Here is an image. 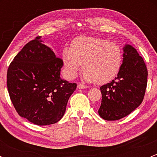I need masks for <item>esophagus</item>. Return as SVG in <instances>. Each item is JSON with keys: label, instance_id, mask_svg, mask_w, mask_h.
Here are the masks:
<instances>
[{"label": "esophagus", "instance_id": "esophagus-1", "mask_svg": "<svg viewBox=\"0 0 157 157\" xmlns=\"http://www.w3.org/2000/svg\"><path fill=\"white\" fill-rule=\"evenodd\" d=\"M88 86H86V85L83 84V83H79L78 85H77V88L78 89H86L87 88Z\"/></svg>", "mask_w": 157, "mask_h": 157}]
</instances>
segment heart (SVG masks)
<instances>
[{"label": "heart", "instance_id": "obj_1", "mask_svg": "<svg viewBox=\"0 0 157 157\" xmlns=\"http://www.w3.org/2000/svg\"><path fill=\"white\" fill-rule=\"evenodd\" d=\"M62 56L69 77H75L83 64V78L99 84L115 78L123 62L122 50L118 44L91 36L74 39L70 48L63 50Z\"/></svg>", "mask_w": 157, "mask_h": 157}]
</instances>
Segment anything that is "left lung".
<instances>
[{"mask_svg": "<svg viewBox=\"0 0 157 157\" xmlns=\"http://www.w3.org/2000/svg\"><path fill=\"white\" fill-rule=\"evenodd\" d=\"M123 62L118 76L100 87L99 115L107 121L127 116L141 104L147 84V69L143 58L130 45L124 47Z\"/></svg>", "mask_w": 157, "mask_h": 157, "instance_id": "left-lung-1", "label": "left lung"}]
</instances>
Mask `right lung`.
Returning a JSON list of instances; mask_svg holds the SVG:
<instances>
[{
  "instance_id": "add662e5",
  "label": "right lung",
  "mask_w": 157,
  "mask_h": 157,
  "mask_svg": "<svg viewBox=\"0 0 157 157\" xmlns=\"http://www.w3.org/2000/svg\"><path fill=\"white\" fill-rule=\"evenodd\" d=\"M42 42L37 36L16 55L7 70V86L20 116L48 125L61 119L77 83L61 78L63 60Z\"/></svg>"
}]
</instances>
